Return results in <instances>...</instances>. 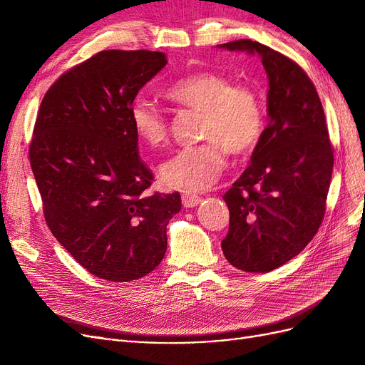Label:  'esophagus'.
Here are the masks:
<instances>
[{
  "label": "esophagus",
  "instance_id": "1",
  "mask_svg": "<svg viewBox=\"0 0 365 365\" xmlns=\"http://www.w3.org/2000/svg\"><path fill=\"white\" fill-rule=\"evenodd\" d=\"M182 204H184V207H187V208H192V207H196L197 204H200L201 201H202V197L201 196H197V195H195V193H189V192H185V193H182Z\"/></svg>",
  "mask_w": 365,
  "mask_h": 365
}]
</instances>
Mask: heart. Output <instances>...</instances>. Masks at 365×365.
I'll return each mask as SVG.
<instances>
[{
    "label": "heart",
    "mask_w": 365,
    "mask_h": 365,
    "mask_svg": "<svg viewBox=\"0 0 365 365\" xmlns=\"http://www.w3.org/2000/svg\"><path fill=\"white\" fill-rule=\"evenodd\" d=\"M169 101L202 113L201 138L196 146L180 149L161 165V180L173 189L205 190L227 168V150L245 155L257 148L267 120L259 94L250 86L233 85L228 77L210 71L195 73L164 90ZM137 137L150 148L168 140V118L153 103L137 98L129 108Z\"/></svg>",
    "instance_id": "heart-1"
}]
</instances>
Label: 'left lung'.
<instances>
[{
  "instance_id": "left-lung-1",
  "label": "left lung",
  "mask_w": 365,
  "mask_h": 365,
  "mask_svg": "<svg viewBox=\"0 0 365 365\" xmlns=\"http://www.w3.org/2000/svg\"><path fill=\"white\" fill-rule=\"evenodd\" d=\"M217 47L259 54L268 76L269 123L251 164L224 195L230 228L222 240L235 268L268 272L300 254L322 225L334 149L322 101L300 65L250 39Z\"/></svg>"
}]
</instances>
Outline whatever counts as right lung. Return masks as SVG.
<instances>
[{
    "instance_id": "obj_1",
    "label": "right lung",
    "mask_w": 365,
    "mask_h": 365,
    "mask_svg": "<svg viewBox=\"0 0 365 365\" xmlns=\"http://www.w3.org/2000/svg\"><path fill=\"white\" fill-rule=\"evenodd\" d=\"M168 63L149 50H103L76 65L42 98L30 164L53 236L98 279L132 282L155 269L178 192L149 193L129 108Z\"/></svg>"
}]
</instances>
